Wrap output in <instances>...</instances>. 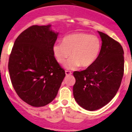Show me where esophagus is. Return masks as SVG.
<instances>
[{
	"label": "esophagus",
	"instance_id": "1",
	"mask_svg": "<svg viewBox=\"0 0 132 132\" xmlns=\"http://www.w3.org/2000/svg\"><path fill=\"white\" fill-rule=\"evenodd\" d=\"M72 74V73L69 71H65V75H71Z\"/></svg>",
	"mask_w": 132,
	"mask_h": 132
}]
</instances>
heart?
Here are the masks:
<instances>
[{
  "label": "heart",
  "mask_w": 132,
  "mask_h": 132,
  "mask_svg": "<svg viewBox=\"0 0 132 132\" xmlns=\"http://www.w3.org/2000/svg\"><path fill=\"white\" fill-rule=\"evenodd\" d=\"M101 50V42L97 36L84 32H77L65 36L63 43H56L53 52L56 60L65 63L67 69H75L79 66L88 67L95 63Z\"/></svg>",
  "instance_id": "heart-1"
}]
</instances>
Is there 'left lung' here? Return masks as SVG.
Returning a JSON list of instances; mask_svg holds the SVG:
<instances>
[{
	"label": "left lung",
	"mask_w": 132,
	"mask_h": 132,
	"mask_svg": "<svg viewBox=\"0 0 132 132\" xmlns=\"http://www.w3.org/2000/svg\"><path fill=\"white\" fill-rule=\"evenodd\" d=\"M102 39L98 57L82 71H75L73 96L84 109L102 108L115 96L123 75L124 58L122 45L106 34L98 31Z\"/></svg>",
	"instance_id": "1"
}]
</instances>
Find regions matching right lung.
<instances>
[{
    "label": "right lung",
    "instance_id": "add662e5",
    "mask_svg": "<svg viewBox=\"0 0 132 132\" xmlns=\"http://www.w3.org/2000/svg\"><path fill=\"white\" fill-rule=\"evenodd\" d=\"M52 25L32 26L18 36L10 53L9 71L15 91L34 107L47 105L65 77L53 52L59 32Z\"/></svg>",
    "mask_w": 132,
    "mask_h": 132
}]
</instances>
